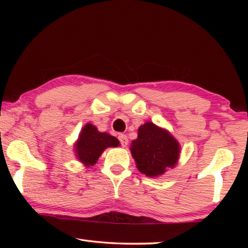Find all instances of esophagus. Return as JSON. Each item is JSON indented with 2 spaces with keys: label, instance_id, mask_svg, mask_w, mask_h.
Wrapping results in <instances>:
<instances>
[{
  "label": "esophagus",
  "instance_id": "1",
  "mask_svg": "<svg viewBox=\"0 0 248 248\" xmlns=\"http://www.w3.org/2000/svg\"><path fill=\"white\" fill-rule=\"evenodd\" d=\"M118 139H119L120 143H121V145L124 146V148H125V146L128 145V138H127V136H125V134H123V133L119 134Z\"/></svg>",
  "mask_w": 248,
  "mask_h": 248
}]
</instances>
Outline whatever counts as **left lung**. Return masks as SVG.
I'll use <instances>...</instances> for the list:
<instances>
[{"label":"left lung","mask_w":248,"mask_h":248,"mask_svg":"<svg viewBox=\"0 0 248 248\" xmlns=\"http://www.w3.org/2000/svg\"><path fill=\"white\" fill-rule=\"evenodd\" d=\"M130 152L142 174L158 177L178 163L180 144L169 130L148 121L138 129V138L130 144Z\"/></svg>","instance_id":"1"}]
</instances>
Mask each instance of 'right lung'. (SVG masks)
I'll use <instances>...</instances> for the list:
<instances>
[{
	"label": "right lung",
	"instance_id": "add662e5",
	"mask_svg": "<svg viewBox=\"0 0 248 248\" xmlns=\"http://www.w3.org/2000/svg\"><path fill=\"white\" fill-rule=\"evenodd\" d=\"M119 140L107 132H100L96 125L86 124L74 143V153L78 161L85 167L94 166L107 148H117Z\"/></svg>",
	"mask_w": 248,
	"mask_h": 248
}]
</instances>
